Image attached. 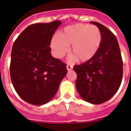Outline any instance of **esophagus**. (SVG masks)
<instances>
[{
    "instance_id": "34e87169",
    "label": "esophagus",
    "mask_w": 131,
    "mask_h": 131,
    "mask_svg": "<svg viewBox=\"0 0 131 131\" xmlns=\"http://www.w3.org/2000/svg\"><path fill=\"white\" fill-rule=\"evenodd\" d=\"M73 69V67L71 65H67V69L68 70V71H70V70H71Z\"/></svg>"
}]
</instances>
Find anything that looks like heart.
I'll return each mask as SVG.
<instances>
[{
    "mask_svg": "<svg viewBox=\"0 0 131 131\" xmlns=\"http://www.w3.org/2000/svg\"><path fill=\"white\" fill-rule=\"evenodd\" d=\"M101 42L102 35L97 27L77 24L65 27L59 34L54 36L50 48L54 57L62 58L71 46L70 50L74 54L69 57V61L79 58L81 62H87L96 54Z\"/></svg>",
    "mask_w": 131,
    "mask_h": 131,
    "instance_id": "obj_1",
    "label": "heart"
}]
</instances>
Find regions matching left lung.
Segmentation results:
<instances>
[{
  "instance_id": "obj_1",
  "label": "left lung",
  "mask_w": 131,
  "mask_h": 131,
  "mask_svg": "<svg viewBox=\"0 0 131 131\" xmlns=\"http://www.w3.org/2000/svg\"><path fill=\"white\" fill-rule=\"evenodd\" d=\"M100 31L102 42L91 60L74 67L77 74L76 87L85 101L100 104L112 98L117 92L123 77V62L118 41L107 27L91 21Z\"/></svg>"
}]
</instances>
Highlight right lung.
Returning <instances> with one entry per match:
<instances>
[{
  "mask_svg": "<svg viewBox=\"0 0 131 131\" xmlns=\"http://www.w3.org/2000/svg\"><path fill=\"white\" fill-rule=\"evenodd\" d=\"M62 21L27 27L13 44L10 77L19 96L28 103L43 105L51 100L67 73L66 64L52 56L50 48Z\"/></svg>",
  "mask_w": 131,
  "mask_h": 131,
  "instance_id": "add662e5",
  "label": "right lung"
}]
</instances>
